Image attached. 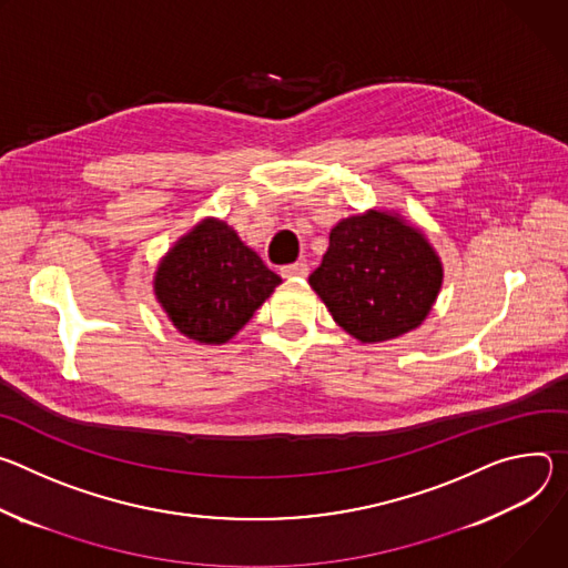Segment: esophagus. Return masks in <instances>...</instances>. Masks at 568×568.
<instances>
[{"label": "esophagus", "mask_w": 568, "mask_h": 568, "mask_svg": "<svg viewBox=\"0 0 568 568\" xmlns=\"http://www.w3.org/2000/svg\"><path fill=\"white\" fill-rule=\"evenodd\" d=\"M282 277H306L308 275V266L304 262H295V264H286L280 268Z\"/></svg>", "instance_id": "esophagus-1"}]
</instances>
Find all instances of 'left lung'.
Returning <instances> with one entry per match:
<instances>
[{"label": "left lung", "mask_w": 568, "mask_h": 568, "mask_svg": "<svg viewBox=\"0 0 568 568\" xmlns=\"http://www.w3.org/2000/svg\"><path fill=\"white\" fill-rule=\"evenodd\" d=\"M308 284L349 336L384 343L424 323L443 286V262L399 214L367 210L332 227Z\"/></svg>", "instance_id": "left-lung-1"}]
</instances>
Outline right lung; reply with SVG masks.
<instances>
[{
  "mask_svg": "<svg viewBox=\"0 0 568 568\" xmlns=\"http://www.w3.org/2000/svg\"><path fill=\"white\" fill-rule=\"evenodd\" d=\"M282 284L239 234L205 219L162 257L153 288L173 327L196 343H227Z\"/></svg>",
  "mask_w": 568,
  "mask_h": 568,
  "instance_id": "right-lung-1",
  "label": "right lung"
}]
</instances>
